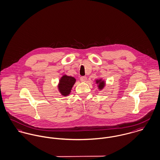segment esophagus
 I'll return each instance as SVG.
<instances>
[{"label": "esophagus", "instance_id": "obj_1", "mask_svg": "<svg viewBox=\"0 0 160 160\" xmlns=\"http://www.w3.org/2000/svg\"><path fill=\"white\" fill-rule=\"evenodd\" d=\"M80 80L81 82H86L87 80V77L86 76H81L80 78Z\"/></svg>", "mask_w": 160, "mask_h": 160}]
</instances>
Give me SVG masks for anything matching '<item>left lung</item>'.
Wrapping results in <instances>:
<instances>
[{
	"label": "left lung",
	"instance_id": "1",
	"mask_svg": "<svg viewBox=\"0 0 160 160\" xmlns=\"http://www.w3.org/2000/svg\"><path fill=\"white\" fill-rule=\"evenodd\" d=\"M97 84H98V87L100 89H102L103 87L104 86V81H102L101 80H98L96 81Z\"/></svg>",
	"mask_w": 160,
	"mask_h": 160
}]
</instances>
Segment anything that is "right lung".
<instances>
[{
	"instance_id": "right-lung-1",
	"label": "right lung",
	"mask_w": 160,
	"mask_h": 160,
	"mask_svg": "<svg viewBox=\"0 0 160 160\" xmlns=\"http://www.w3.org/2000/svg\"><path fill=\"white\" fill-rule=\"evenodd\" d=\"M75 81V78L72 76L64 75L62 77L59 82L58 89L62 95L67 96L70 94Z\"/></svg>"
}]
</instances>
